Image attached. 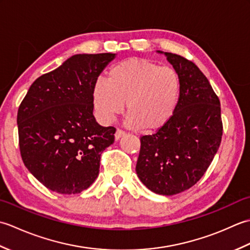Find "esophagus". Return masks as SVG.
I'll return each mask as SVG.
<instances>
[{
  "label": "esophagus",
  "instance_id": "1",
  "mask_svg": "<svg viewBox=\"0 0 250 250\" xmlns=\"http://www.w3.org/2000/svg\"><path fill=\"white\" fill-rule=\"evenodd\" d=\"M125 133V131H122V130H117L116 131V133H115V140L116 141H118V140H120L122 136H124Z\"/></svg>",
  "mask_w": 250,
  "mask_h": 250
}]
</instances>
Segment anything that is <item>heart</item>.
Segmentation results:
<instances>
[{
	"label": "heart",
	"mask_w": 250,
	"mask_h": 250,
	"mask_svg": "<svg viewBox=\"0 0 250 250\" xmlns=\"http://www.w3.org/2000/svg\"><path fill=\"white\" fill-rule=\"evenodd\" d=\"M180 94L182 81L175 68L131 58L111 66L107 81H95L92 102L98 116L106 124L120 115L126 103V125L153 131L172 119Z\"/></svg>",
	"instance_id": "heart-1"
}]
</instances>
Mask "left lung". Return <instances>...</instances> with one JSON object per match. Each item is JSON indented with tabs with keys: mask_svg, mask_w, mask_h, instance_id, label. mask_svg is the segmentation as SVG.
<instances>
[{
	"mask_svg": "<svg viewBox=\"0 0 250 250\" xmlns=\"http://www.w3.org/2000/svg\"><path fill=\"white\" fill-rule=\"evenodd\" d=\"M167 57L182 81L172 119L152 135L141 137L136 174L152 192L173 195L199 182L220 146V101L200 68L178 55Z\"/></svg>",
	"mask_w": 250,
	"mask_h": 250,
	"instance_id": "obj_1",
	"label": "left lung"
}]
</instances>
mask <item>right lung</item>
<instances>
[{
  "label": "right lung",
  "instance_id": "add662e5",
  "mask_svg": "<svg viewBox=\"0 0 250 250\" xmlns=\"http://www.w3.org/2000/svg\"><path fill=\"white\" fill-rule=\"evenodd\" d=\"M116 54L74 55L39 77L21 102L20 153L25 167L46 188L75 194L99 176L101 153L116 129L93 116L92 88Z\"/></svg>",
  "mask_w": 250,
  "mask_h": 250
}]
</instances>
